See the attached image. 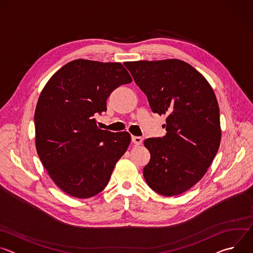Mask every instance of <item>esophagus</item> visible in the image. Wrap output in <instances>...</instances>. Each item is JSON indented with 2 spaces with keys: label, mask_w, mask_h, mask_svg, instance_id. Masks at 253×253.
Masks as SVG:
<instances>
[{
  "label": "esophagus",
  "mask_w": 253,
  "mask_h": 253,
  "mask_svg": "<svg viewBox=\"0 0 253 253\" xmlns=\"http://www.w3.org/2000/svg\"><path fill=\"white\" fill-rule=\"evenodd\" d=\"M132 142L135 144V145H141L143 142V138L142 137H138V136H132L131 137Z\"/></svg>",
  "instance_id": "obj_1"
}]
</instances>
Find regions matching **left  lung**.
<instances>
[{
    "instance_id": "left-lung-1",
    "label": "left lung",
    "mask_w": 253,
    "mask_h": 253,
    "mask_svg": "<svg viewBox=\"0 0 253 253\" xmlns=\"http://www.w3.org/2000/svg\"><path fill=\"white\" fill-rule=\"evenodd\" d=\"M154 113L166 115V135L148 138L150 161L143 175L163 196L181 194L204 176L221 140L219 107L208 81L178 59L126 62Z\"/></svg>"
}]
</instances>
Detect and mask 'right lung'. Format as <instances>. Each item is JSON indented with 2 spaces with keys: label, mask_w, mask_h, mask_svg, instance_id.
Returning <instances> with one entry per match:
<instances>
[{
  "label": "right lung",
  "mask_w": 253,
  "mask_h": 253,
  "mask_svg": "<svg viewBox=\"0 0 253 253\" xmlns=\"http://www.w3.org/2000/svg\"><path fill=\"white\" fill-rule=\"evenodd\" d=\"M132 78L121 63L78 59L63 66L43 88L35 110L36 149L54 183L65 193L90 198L109 182L131 136L96 125L94 115Z\"/></svg>",
  "instance_id": "1"
}]
</instances>
